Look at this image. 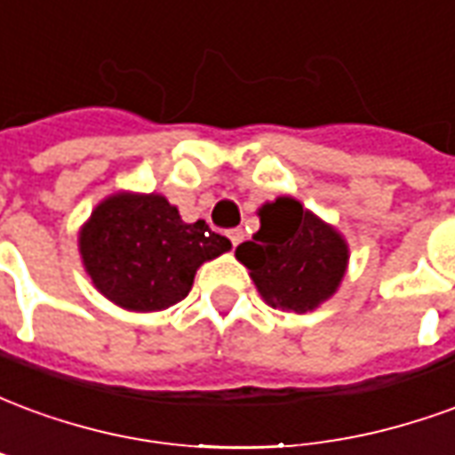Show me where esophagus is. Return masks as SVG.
Returning a JSON list of instances; mask_svg holds the SVG:
<instances>
[{
  "instance_id": "1",
  "label": "esophagus",
  "mask_w": 455,
  "mask_h": 455,
  "mask_svg": "<svg viewBox=\"0 0 455 455\" xmlns=\"http://www.w3.org/2000/svg\"><path fill=\"white\" fill-rule=\"evenodd\" d=\"M228 241H231L234 246H238V243L243 241V228H231V231H228Z\"/></svg>"
}]
</instances>
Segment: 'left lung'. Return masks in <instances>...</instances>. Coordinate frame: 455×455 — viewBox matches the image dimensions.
Segmentation results:
<instances>
[{"mask_svg":"<svg viewBox=\"0 0 455 455\" xmlns=\"http://www.w3.org/2000/svg\"><path fill=\"white\" fill-rule=\"evenodd\" d=\"M236 258L270 305L302 315L334 295L348 248L297 199L280 197L260 209V231L236 248Z\"/></svg>","mask_w":455,"mask_h":455,"instance_id":"left-lung-1","label":"left lung"}]
</instances>
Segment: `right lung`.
Wrapping results in <instances>:
<instances>
[{
	"instance_id": "right-lung-1",
	"label": "right lung",
	"mask_w": 455,
	"mask_h": 455,
	"mask_svg": "<svg viewBox=\"0 0 455 455\" xmlns=\"http://www.w3.org/2000/svg\"><path fill=\"white\" fill-rule=\"evenodd\" d=\"M231 248L199 219L185 224L160 195H114L94 209L80 253L94 287L131 312H160L185 299L204 260Z\"/></svg>"
}]
</instances>
